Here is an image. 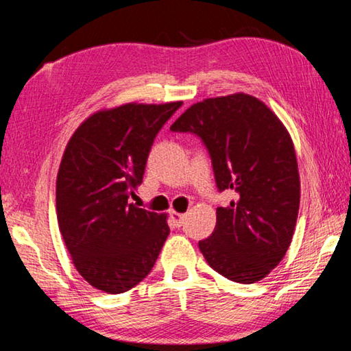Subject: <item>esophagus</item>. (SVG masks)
Returning a JSON list of instances; mask_svg holds the SVG:
<instances>
[{
    "label": "esophagus",
    "mask_w": 351,
    "mask_h": 351,
    "mask_svg": "<svg viewBox=\"0 0 351 351\" xmlns=\"http://www.w3.org/2000/svg\"><path fill=\"white\" fill-rule=\"evenodd\" d=\"M170 218H171V223H173L175 228H181L182 223H184V218H186V215H184V213L171 212V213H170Z\"/></svg>",
    "instance_id": "esophagus-1"
}]
</instances>
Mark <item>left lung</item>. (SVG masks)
Returning a JSON list of instances; mask_svg holds the SVG:
<instances>
[{
	"label": "left lung",
	"instance_id": "obj_1",
	"mask_svg": "<svg viewBox=\"0 0 351 351\" xmlns=\"http://www.w3.org/2000/svg\"><path fill=\"white\" fill-rule=\"evenodd\" d=\"M170 130L197 134L218 190L235 192L217 209L212 235L198 243L206 261L232 282L261 280L287 254L299 213V169L287 128L261 100L237 93L192 105Z\"/></svg>",
	"mask_w": 351,
	"mask_h": 351
}]
</instances>
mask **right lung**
<instances>
[{
    "label": "right lung",
    "instance_id": "obj_1",
    "mask_svg": "<svg viewBox=\"0 0 351 351\" xmlns=\"http://www.w3.org/2000/svg\"><path fill=\"white\" fill-rule=\"evenodd\" d=\"M182 102L127 104L94 112L74 134L57 175L58 228L79 274L121 294L144 280L169 237L167 215L130 203L153 141Z\"/></svg>",
    "mask_w": 351,
    "mask_h": 351
}]
</instances>
